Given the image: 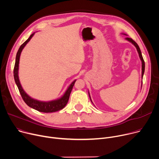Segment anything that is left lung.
<instances>
[{"instance_id":"left-lung-1","label":"left lung","mask_w":159,"mask_h":159,"mask_svg":"<svg viewBox=\"0 0 159 159\" xmlns=\"http://www.w3.org/2000/svg\"><path fill=\"white\" fill-rule=\"evenodd\" d=\"M125 39L126 40H127L128 41H129L130 42H131L132 44L136 48V49H137V51H138V54H139V57H140V60H141V63H142V73H141V77H142V79H143V74H144V72H145V61H144V60H143V56H142V54H141V50H140V49H139V46H138V45L137 44V43L134 41V40H133L131 38H129V37H127V38H125ZM89 98H90V99H91V96H90V94H89ZM91 102H92V101H91ZM93 103V102H92Z\"/></svg>"}]
</instances>
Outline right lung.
I'll return each instance as SVG.
<instances>
[{
    "label": "right lung",
    "mask_w": 159,
    "mask_h": 159,
    "mask_svg": "<svg viewBox=\"0 0 159 159\" xmlns=\"http://www.w3.org/2000/svg\"><path fill=\"white\" fill-rule=\"evenodd\" d=\"M34 34L35 33L32 34L30 36V37L23 43V44L20 46V48H19L17 52L15 65H14V80H15V82L18 86V88L19 89V91L20 93V94L23 101L28 107H30L39 111L44 112V113H51V112L59 111L63 109L67 104L71 91L72 90V88L74 87L76 80H75L70 85L68 88L67 89L64 95L61 98L56 100L51 101V102H40V101H38L37 99L32 98L25 92L20 82V80L18 77V69H19V63H20V57L21 52L23 49L24 48V47L26 45L27 43L30 41V40L34 36Z\"/></svg>",
    "instance_id": "1"
}]
</instances>
